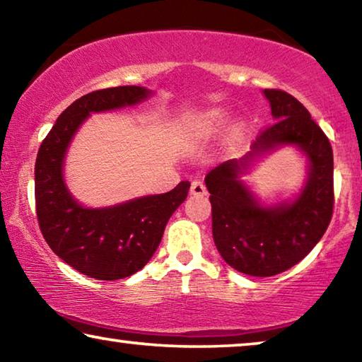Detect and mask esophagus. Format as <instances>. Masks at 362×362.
<instances>
[{
	"label": "esophagus",
	"instance_id": "1",
	"mask_svg": "<svg viewBox=\"0 0 362 362\" xmlns=\"http://www.w3.org/2000/svg\"><path fill=\"white\" fill-rule=\"evenodd\" d=\"M191 194L192 196H205V194H207V187H205L202 181L196 180V181H192V185H191Z\"/></svg>",
	"mask_w": 362,
	"mask_h": 362
}]
</instances>
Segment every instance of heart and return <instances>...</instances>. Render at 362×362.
I'll return each instance as SVG.
<instances>
[{
	"label": "heart",
	"mask_w": 362,
	"mask_h": 362,
	"mask_svg": "<svg viewBox=\"0 0 362 362\" xmlns=\"http://www.w3.org/2000/svg\"><path fill=\"white\" fill-rule=\"evenodd\" d=\"M226 124V116L221 113V111H210L200 118V121H197L191 129H189V136L192 139L197 137H205L214 134V132H218L221 127H225Z\"/></svg>",
	"instance_id": "b5f03b06"
}]
</instances>
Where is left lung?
Listing matches in <instances>:
<instances>
[{"label": "left lung", "mask_w": 362, "mask_h": 362, "mask_svg": "<svg viewBox=\"0 0 362 362\" xmlns=\"http://www.w3.org/2000/svg\"><path fill=\"white\" fill-rule=\"evenodd\" d=\"M276 123L260 132L241 158L205 176L212 204V235L225 262L241 274H281L313 251L333 212V152L309 111L290 93L265 88ZM296 146L308 160V177L291 201L264 204L242 176L281 146Z\"/></svg>", "instance_id": "left-lung-1"}]
</instances>
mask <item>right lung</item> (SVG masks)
Listing matches in <instances>:
<instances>
[{
    "mask_svg": "<svg viewBox=\"0 0 362 362\" xmlns=\"http://www.w3.org/2000/svg\"><path fill=\"white\" fill-rule=\"evenodd\" d=\"M152 90L139 86L111 87L76 100L42 142L35 162V205L42 235L52 251L95 280H121L146 265L162 241L165 226L185 202L191 182L108 207H86L64 180V160L72 137L92 113L146 102Z\"/></svg>",
    "mask_w": 362,
    "mask_h": 362,
    "instance_id": "obj_1",
    "label": "right lung"
}]
</instances>
